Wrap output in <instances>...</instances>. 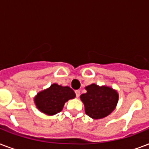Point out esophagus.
Returning a JSON list of instances; mask_svg holds the SVG:
<instances>
[{
    "label": "esophagus",
    "mask_w": 149,
    "mask_h": 149,
    "mask_svg": "<svg viewBox=\"0 0 149 149\" xmlns=\"http://www.w3.org/2000/svg\"><path fill=\"white\" fill-rule=\"evenodd\" d=\"M75 93H76V96H77V97H79V94H80V91L79 90H77V91H75Z\"/></svg>",
    "instance_id": "34e87169"
}]
</instances>
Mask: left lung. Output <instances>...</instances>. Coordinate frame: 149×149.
<instances>
[{
    "label": "left lung",
    "instance_id": "obj_1",
    "mask_svg": "<svg viewBox=\"0 0 149 149\" xmlns=\"http://www.w3.org/2000/svg\"><path fill=\"white\" fill-rule=\"evenodd\" d=\"M86 93L80 96L85 106V112L93 119H100L114 110L118 101L117 91L107 86L91 84L86 86Z\"/></svg>",
    "mask_w": 149,
    "mask_h": 149
}]
</instances>
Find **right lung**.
<instances>
[{"instance_id": "add662e5", "label": "right lung", "mask_w": 149, "mask_h": 149, "mask_svg": "<svg viewBox=\"0 0 149 149\" xmlns=\"http://www.w3.org/2000/svg\"><path fill=\"white\" fill-rule=\"evenodd\" d=\"M75 97L74 91L70 87L54 84L49 89L38 93L35 103L39 111L48 115H53L60 112L65 102Z\"/></svg>"}]
</instances>
